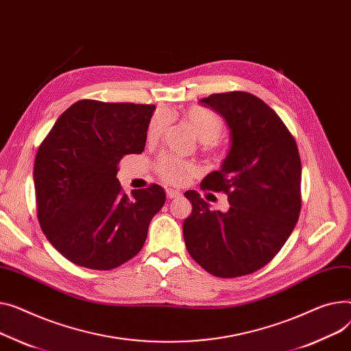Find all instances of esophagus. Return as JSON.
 <instances>
[{
  "label": "esophagus",
  "instance_id": "34e87169",
  "mask_svg": "<svg viewBox=\"0 0 351 351\" xmlns=\"http://www.w3.org/2000/svg\"><path fill=\"white\" fill-rule=\"evenodd\" d=\"M180 192L175 191V189H167V196L168 199H175V197H180Z\"/></svg>",
  "mask_w": 351,
  "mask_h": 351
}]
</instances>
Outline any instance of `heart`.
Here are the masks:
<instances>
[{
    "mask_svg": "<svg viewBox=\"0 0 351 351\" xmlns=\"http://www.w3.org/2000/svg\"><path fill=\"white\" fill-rule=\"evenodd\" d=\"M183 119L189 123L196 136L204 143L207 149L212 143L220 138L226 125L220 114L202 106L189 107L183 112ZM169 120V114L162 110L152 115L147 128V139L149 143L156 141L163 135ZM155 171L163 180L171 184H183L193 175L195 167L189 160L180 159L172 154H160L155 160Z\"/></svg>",
    "mask_w": 351,
    "mask_h": 351,
    "instance_id": "1",
    "label": "heart"
}]
</instances>
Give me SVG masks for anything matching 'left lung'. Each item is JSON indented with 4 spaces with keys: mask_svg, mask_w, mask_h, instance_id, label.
I'll return each instance as SVG.
<instances>
[{
    "mask_svg": "<svg viewBox=\"0 0 351 351\" xmlns=\"http://www.w3.org/2000/svg\"><path fill=\"white\" fill-rule=\"evenodd\" d=\"M200 101L231 130L221 169L208 173L200 189L226 193L230 207L213 212L196 191L184 192L192 213L183 239L204 271L237 278L267 265L293 231L302 204L300 156L284 121L256 96L228 91Z\"/></svg>",
    "mask_w": 351,
    "mask_h": 351,
    "instance_id": "left-lung-1",
    "label": "left lung"
}]
</instances>
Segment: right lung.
<instances>
[{"mask_svg":"<svg viewBox=\"0 0 351 351\" xmlns=\"http://www.w3.org/2000/svg\"><path fill=\"white\" fill-rule=\"evenodd\" d=\"M154 111V104L79 100L39 145L38 220L70 263L110 271L141 251L165 192L151 183L128 196L115 176L124 155L144 151Z\"/></svg>","mask_w":351,"mask_h":351,"instance_id":"obj_1","label":"right lung"}]
</instances>
